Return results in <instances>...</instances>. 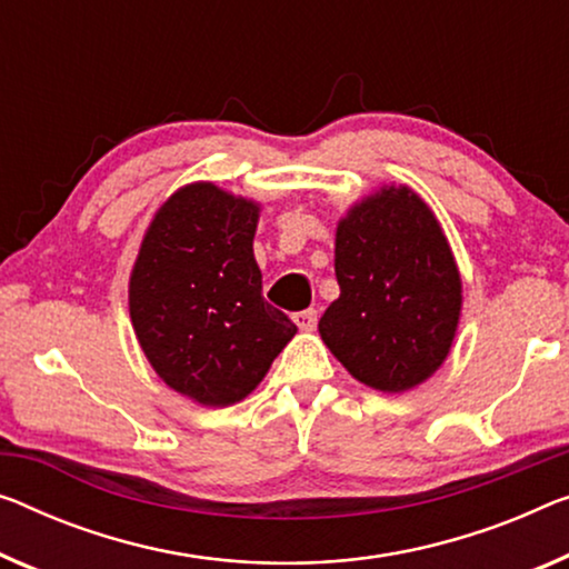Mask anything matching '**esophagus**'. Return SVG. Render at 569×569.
<instances>
[{
	"instance_id": "esophagus-1",
	"label": "esophagus",
	"mask_w": 569,
	"mask_h": 569,
	"mask_svg": "<svg viewBox=\"0 0 569 569\" xmlns=\"http://www.w3.org/2000/svg\"><path fill=\"white\" fill-rule=\"evenodd\" d=\"M293 321H296V327L301 329V332H313V329H317V311L307 309V311L293 313Z\"/></svg>"
}]
</instances>
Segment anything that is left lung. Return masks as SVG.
Listing matches in <instances>:
<instances>
[{"label": "left lung", "mask_w": 569, "mask_h": 569, "mask_svg": "<svg viewBox=\"0 0 569 569\" xmlns=\"http://www.w3.org/2000/svg\"><path fill=\"white\" fill-rule=\"evenodd\" d=\"M339 299L319 319L329 352L360 383L403 393L442 368L462 311V278L435 211L383 183L337 222Z\"/></svg>", "instance_id": "left-lung-1"}]
</instances>
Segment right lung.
Returning <instances> with one entry per match:
<instances>
[{
	"label": "right lung",
	"mask_w": 569,
	"mask_h": 569,
	"mask_svg": "<svg viewBox=\"0 0 569 569\" xmlns=\"http://www.w3.org/2000/svg\"><path fill=\"white\" fill-rule=\"evenodd\" d=\"M258 219V201L211 181L186 183L160 203L134 258V337L158 378L199 406L250 396L296 335L262 299Z\"/></svg>",
	"instance_id": "obj_1"
}]
</instances>
